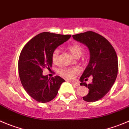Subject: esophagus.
<instances>
[{
  "label": "esophagus",
  "mask_w": 129,
  "mask_h": 129,
  "mask_svg": "<svg viewBox=\"0 0 129 129\" xmlns=\"http://www.w3.org/2000/svg\"><path fill=\"white\" fill-rule=\"evenodd\" d=\"M70 83H71L72 85H74V86H79V84L78 82H74V81H70Z\"/></svg>",
  "instance_id": "obj_1"
}]
</instances>
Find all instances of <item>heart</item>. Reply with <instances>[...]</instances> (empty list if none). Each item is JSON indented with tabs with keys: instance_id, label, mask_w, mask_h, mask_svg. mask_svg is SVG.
<instances>
[{
	"instance_id": "obj_1",
	"label": "heart",
	"mask_w": 129,
	"mask_h": 129,
	"mask_svg": "<svg viewBox=\"0 0 129 129\" xmlns=\"http://www.w3.org/2000/svg\"><path fill=\"white\" fill-rule=\"evenodd\" d=\"M68 50L76 58H79L83 52V48L81 44L78 43H75L69 46ZM59 54L60 50L58 48L55 49L51 53V60L55 64H58L60 62ZM78 72V69L77 67H63L58 71V74L61 77L66 79H73Z\"/></svg>"
}]
</instances>
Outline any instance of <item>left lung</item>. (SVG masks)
Here are the masks:
<instances>
[{"label": "left lung", "mask_w": 129, "mask_h": 129, "mask_svg": "<svg viewBox=\"0 0 129 129\" xmlns=\"http://www.w3.org/2000/svg\"><path fill=\"white\" fill-rule=\"evenodd\" d=\"M73 39L85 44L90 53V62L80 78V85L89 89L83 97L86 102H95L105 96L113 85L118 74V58L116 51L105 37L92 31L73 35ZM90 75L92 82H83Z\"/></svg>", "instance_id": "1"}]
</instances>
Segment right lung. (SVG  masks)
Returning a JSON list of instances; mask_svg holds the SVG:
<instances>
[{"label":"right lung","instance_id":"add662e5","mask_svg":"<svg viewBox=\"0 0 129 129\" xmlns=\"http://www.w3.org/2000/svg\"><path fill=\"white\" fill-rule=\"evenodd\" d=\"M71 36L43 32L33 37L21 50L18 60L20 81L26 93L39 103H48L53 99L65 81L58 76L48 79V76L43 75V70L50 69L53 51Z\"/></svg>","mask_w":129,"mask_h":129}]
</instances>
